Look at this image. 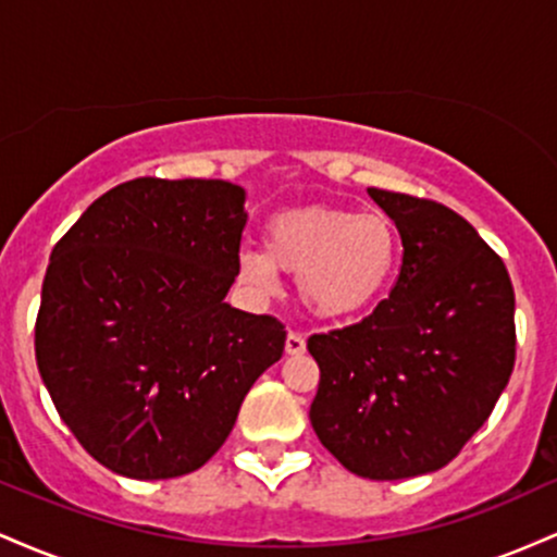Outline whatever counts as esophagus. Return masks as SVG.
Instances as JSON below:
<instances>
[{"label": "esophagus", "instance_id": "1", "mask_svg": "<svg viewBox=\"0 0 557 557\" xmlns=\"http://www.w3.org/2000/svg\"><path fill=\"white\" fill-rule=\"evenodd\" d=\"M285 354L287 356H304L306 354V341L304 335H298V332H290L285 341Z\"/></svg>", "mask_w": 557, "mask_h": 557}]
</instances>
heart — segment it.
<instances>
[{
  "instance_id": "heart-1",
  "label": "heart",
  "mask_w": 557,
  "mask_h": 557,
  "mask_svg": "<svg viewBox=\"0 0 557 557\" xmlns=\"http://www.w3.org/2000/svg\"><path fill=\"white\" fill-rule=\"evenodd\" d=\"M398 261L400 235L385 212L319 203L274 214L264 227V251H240L238 272L264 296L277 290V272L296 274L309 314L350 322L385 298Z\"/></svg>"
}]
</instances>
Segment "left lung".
<instances>
[{
    "mask_svg": "<svg viewBox=\"0 0 557 557\" xmlns=\"http://www.w3.org/2000/svg\"><path fill=\"white\" fill-rule=\"evenodd\" d=\"M403 243L398 283L369 317L309 337L317 437L345 469L393 482L443 469L487 421L516 361L513 285L461 214L367 188Z\"/></svg>",
    "mask_w": 557,
    "mask_h": 557,
    "instance_id": "8db88e82",
    "label": "left lung"
}]
</instances>
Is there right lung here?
<instances>
[{
    "mask_svg": "<svg viewBox=\"0 0 557 557\" xmlns=\"http://www.w3.org/2000/svg\"><path fill=\"white\" fill-rule=\"evenodd\" d=\"M246 220L240 185L138 177L96 198L54 246L38 372L70 432L114 474L201 469L283 356L277 319L225 300Z\"/></svg>",
    "mask_w": 557,
    "mask_h": 557,
    "instance_id": "add662e5",
    "label": "right lung"
}]
</instances>
